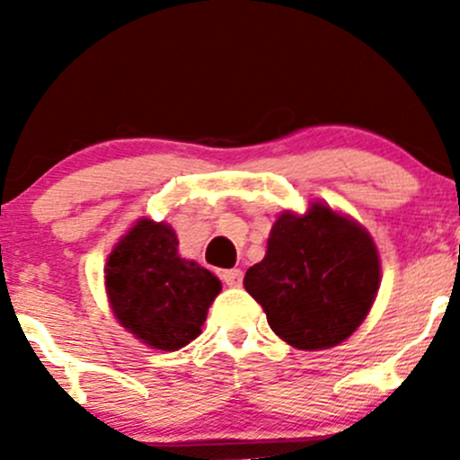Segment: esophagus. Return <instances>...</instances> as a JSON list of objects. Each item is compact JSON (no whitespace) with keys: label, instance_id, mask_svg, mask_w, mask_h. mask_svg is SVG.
Wrapping results in <instances>:
<instances>
[{"label":"esophagus","instance_id":"34e87169","mask_svg":"<svg viewBox=\"0 0 460 460\" xmlns=\"http://www.w3.org/2000/svg\"><path fill=\"white\" fill-rule=\"evenodd\" d=\"M222 282L229 287H240L243 285V271L240 269H226V271L220 273Z\"/></svg>","mask_w":460,"mask_h":460}]
</instances>
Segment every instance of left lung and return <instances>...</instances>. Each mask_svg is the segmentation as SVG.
<instances>
[{"mask_svg":"<svg viewBox=\"0 0 460 460\" xmlns=\"http://www.w3.org/2000/svg\"><path fill=\"white\" fill-rule=\"evenodd\" d=\"M378 285L372 235L320 202L303 216L280 213L267 253L244 276V289L262 305L269 327L307 351L347 341L372 309Z\"/></svg>","mask_w":460,"mask_h":460,"instance_id":"8db88e82","label":"left lung"}]
</instances>
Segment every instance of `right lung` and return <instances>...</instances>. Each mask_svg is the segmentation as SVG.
I'll return each mask as SVG.
<instances>
[{"label":"right lung","mask_w":460,"mask_h":460,"mask_svg":"<svg viewBox=\"0 0 460 460\" xmlns=\"http://www.w3.org/2000/svg\"><path fill=\"white\" fill-rule=\"evenodd\" d=\"M111 309L144 345L175 351L200 336L222 285L208 269L178 256V235L164 222H136L104 267Z\"/></svg>","instance_id":"1"}]
</instances>
